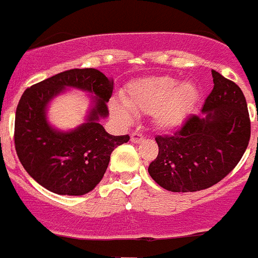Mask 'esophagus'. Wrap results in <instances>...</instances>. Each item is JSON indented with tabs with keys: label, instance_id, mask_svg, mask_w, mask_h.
I'll list each match as a JSON object with an SVG mask.
<instances>
[{
	"label": "esophagus",
	"instance_id": "34e87169",
	"mask_svg": "<svg viewBox=\"0 0 258 258\" xmlns=\"http://www.w3.org/2000/svg\"><path fill=\"white\" fill-rule=\"evenodd\" d=\"M131 141L133 143H141L145 141V137H143L141 133H137V132H134V133H132V136H131Z\"/></svg>",
	"mask_w": 258,
	"mask_h": 258
}]
</instances>
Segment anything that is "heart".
<instances>
[{
    "instance_id": "obj_1",
    "label": "heart",
    "mask_w": 258,
    "mask_h": 258,
    "mask_svg": "<svg viewBox=\"0 0 258 258\" xmlns=\"http://www.w3.org/2000/svg\"><path fill=\"white\" fill-rule=\"evenodd\" d=\"M124 104L136 113H152L157 129L172 131L186 121L198 101L199 89L191 81L178 83L170 76L140 79L127 86ZM118 102L111 103V112L120 122H131L132 115Z\"/></svg>"
}]
</instances>
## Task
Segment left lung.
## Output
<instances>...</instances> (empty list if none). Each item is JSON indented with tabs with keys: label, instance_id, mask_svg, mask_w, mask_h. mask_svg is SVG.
<instances>
[{
	"label": "left lung",
	"instance_id": "8db88e82",
	"mask_svg": "<svg viewBox=\"0 0 258 258\" xmlns=\"http://www.w3.org/2000/svg\"><path fill=\"white\" fill-rule=\"evenodd\" d=\"M213 89L202 112L190 115L173 134L156 136L159 154L149 173L173 192H194L218 183L244 155L250 120L241 89L212 70ZM258 120V117H257Z\"/></svg>",
	"mask_w": 258,
	"mask_h": 258
}]
</instances>
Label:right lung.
Returning <instances> with one entry per match:
<instances>
[{
    "label": "right lung",
    "instance_id": "1",
    "mask_svg": "<svg viewBox=\"0 0 258 258\" xmlns=\"http://www.w3.org/2000/svg\"><path fill=\"white\" fill-rule=\"evenodd\" d=\"M67 86L83 88L96 96L88 121L61 134L46 121L44 109ZM113 80L95 68H75L32 85L23 93L15 113L14 143L20 163L32 178L59 195H84L103 178L109 157L129 136H111L98 120L108 115L107 102Z\"/></svg>",
    "mask_w": 258,
    "mask_h": 258
}]
</instances>
